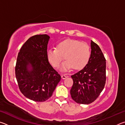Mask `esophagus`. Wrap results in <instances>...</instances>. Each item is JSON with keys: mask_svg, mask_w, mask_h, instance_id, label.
Wrapping results in <instances>:
<instances>
[{"mask_svg": "<svg viewBox=\"0 0 125 125\" xmlns=\"http://www.w3.org/2000/svg\"><path fill=\"white\" fill-rule=\"evenodd\" d=\"M61 77H62V78L63 79H65V78H67V77H68V76L65 75H62V76H61Z\"/></svg>", "mask_w": 125, "mask_h": 125, "instance_id": "1", "label": "esophagus"}]
</instances>
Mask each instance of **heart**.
Wrapping results in <instances>:
<instances>
[{"mask_svg":"<svg viewBox=\"0 0 125 125\" xmlns=\"http://www.w3.org/2000/svg\"><path fill=\"white\" fill-rule=\"evenodd\" d=\"M91 51L88 45L78 40L68 39L56 45V49H48L46 57L55 68L60 67L63 57L65 60L61 65V70L66 72L73 68L75 70L83 69L90 60Z\"/></svg>","mask_w":125,"mask_h":125,"instance_id":"heart-1","label":"heart"}]
</instances>
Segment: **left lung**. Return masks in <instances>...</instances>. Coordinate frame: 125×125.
Instances as JSON below:
<instances>
[{"label":"left lung","mask_w":125,"mask_h":125,"mask_svg":"<svg viewBox=\"0 0 125 125\" xmlns=\"http://www.w3.org/2000/svg\"><path fill=\"white\" fill-rule=\"evenodd\" d=\"M91 56L88 64L71 76V89L73 100L78 104H89L95 101L104 89L106 82V60L99 46L91 41Z\"/></svg>","instance_id":"1"}]
</instances>
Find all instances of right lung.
Instances as JSON below:
<instances>
[{"mask_svg":"<svg viewBox=\"0 0 125 125\" xmlns=\"http://www.w3.org/2000/svg\"><path fill=\"white\" fill-rule=\"evenodd\" d=\"M49 36L36 35L27 40L17 58L15 76L21 92L31 100H48L61 80V75L47 57Z\"/></svg>","mask_w":125,"mask_h":125,"instance_id":"right-lung-1","label":"right lung"}]
</instances>
